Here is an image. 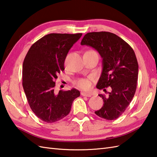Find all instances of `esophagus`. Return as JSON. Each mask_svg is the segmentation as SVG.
Instances as JSON below:
<instances>
[{
	"mask_svg": "<svg viewBox=\"0 0 157 157\" xmlns=\"http://www.w3.org/2000/svg\"><path fill=\"white\" fill-rule=\"evenodd\" d=\"M81 95L82 96H86V97H91V96H92V94H91L86 93V92H82Z\"/></svg>",
	"mask_w": 157,
	"mask_h": 157,
	"instance_id": "1",
	"label": "esophagus"
}]
</instances>
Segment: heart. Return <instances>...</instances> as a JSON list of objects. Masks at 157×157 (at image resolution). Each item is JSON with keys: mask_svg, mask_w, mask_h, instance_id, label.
Masks as SVG:
<instances>
[{"mask_svg": "<svg viewBox=\"0 0 157 157\" xmlns=\"http://www.w3.org/2000/svg\"><path fill=\"white\" fill-rule=\"evenodd\" d=\"M86 52H95L94 51H87ZM75 86L79 88L84 90H89L92 86V79L91 78H79L75 82Z\"/></svg>", "mask_w": 157, "mask_h": 157, "instance_id": "obj_1", "label": "heart"}]
</instances>
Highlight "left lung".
Returning <instances> with one entry per match:
<instances>
[{
  "instance_id": "left-lung-1",
  "label": "left lung",
  "mask_w": 157,
  "mask_h": 157,
  "mask_svg": "<svg viewBox=\"0 0 157 157\" xmlns=\"http://www.w3.org/2000/svg\"><path fill=\"white\" fill-rule=\"evenodd\" d=\"M81 45L93 47L102 58L103 69L97 88L106 92V87H111L108 96L99 94L104 104L95 114L108 120L118 118L129 105L136 90L138 64L135 53L125 41L110 32L87 33Z\"/></svg>"
}]
</instances>
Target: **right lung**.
<instances>
[{"mask_svg": "<svg viewBox=\"0 0 157 157\" xmlns=\"http://www.w3.org/2000/svg\"><path fill=\"white\" fill-rule=\"evenodd\" d=\"M82 33H50L33 43L23 64V87L28 103L37 117L47 123L59 121L71 110L79 91L56 93V80L73 45Z\"/></svg>", "mask_w": 157, "mask_h": 157, "instance_id": "obj_1", "label": "right lung"}]
</instances>
